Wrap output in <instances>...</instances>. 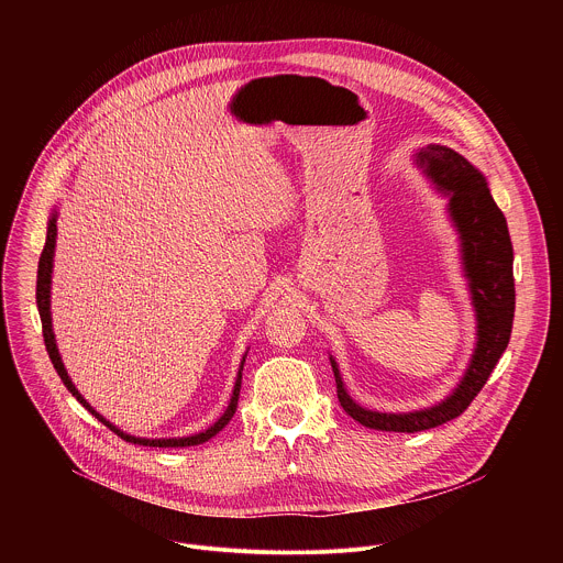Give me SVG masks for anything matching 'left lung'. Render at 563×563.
Returning <instances> with one entry per match:
<instances>
[{
	"instance_id": "1",
	"label": "left lung",
	"mask_w": 563,
	"mask_h": 563,
	"mask_svg": "<svg viewBox=\"0 0 563 563\" xmlns=\"http://www.w3.org/2000/svg\"><path fill=\"white\" fill-rule=\"evenodd\" d=\"M417 163L437 183V187L450 196L448 209L461 235L463 267L476 311L478 341L459 387L443 404L410 415H383L354 404L343 387L334 358H330L343 410L361 426L380 432H423L463 415L490 378L512 334L515 254L506 216L493 200L486 178L463 155L441 144H428L421 148L417 153Z\"/></svg>"
}]
</instances>
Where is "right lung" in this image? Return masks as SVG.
I'll return each instance as SVG.
<instances>
[{
	"instance_id": "add662e5",
	"label": "right lung",
	"mask_w": 563,
	"mask_h": 563,
	"mask_svg": "<svg viewBox=\"0 0 563 563\" xmlns=\"http://www.w3.org/2000/svg\"><path fill=\"white\" fill-rule=\"evenodd\" d=\"M57 213L51 216L48 220V231H46V243H44V250H42V256H40V265H37V291H35V298H37V309H40V318H42V334H44V345H46V352L51 356V363L53 367L57 369L62 383L66 385V389L82 404L98 421H102L111 432H115L118 437H122L124 441L129 443H137V445H148V448H187V445H200L205 441H209L211 437H216L229 421L231 417L235 415V408H238V394H240V378H243V374L238 372V380L233 385V396H231V404L227 408V412L205 432L200 434H194V437H185V439H137V437H129L124 432H120L115 426H111L107 419H102L89 404L85 400V396L79 394L75 389V385L70 383L66 369H64V363L59 358V352H57V345H55V336H53V330H51V269H53V250H55V235H57ZM245 363V361H243ZM243 369V367H240Z\"/></svg>"
}]
</instances>
